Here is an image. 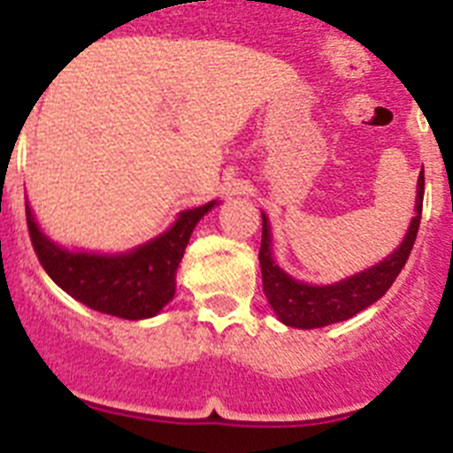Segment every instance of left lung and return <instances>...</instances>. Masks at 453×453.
Masks as SVG:
<instances>
[{
  "mask_svg": "<svg viewBox=\"0 0 453 453\" xmlns=\"http://www.w3.org/2000/svg\"><path fill=\"white\" fill-rule=\"evenodd\" d=\"M422 199L424 170L418 181V203H415L418 215L408 226V234L402 245H399V250H395V254L388 256L386 261L379 263V265L370 267L361 274H354L345 281L334 283V286H306V283L295 281L281 267L274 265L270 250V224L263 215V238L261 251H258L263 272V292H265L267 302L272 303L279 319L288 326H297V329H319V326H326V324L354 318L356 313H361L367 306H372L376 299H381L390 290L399 272L403 270L411 250H413L419 219H422Z\"/></svg>",
  "mask_w": 453,
  "mask_h": 453,
  "instance_id": "left-lung-1",
  "label": "left lung"
}]
</instances>
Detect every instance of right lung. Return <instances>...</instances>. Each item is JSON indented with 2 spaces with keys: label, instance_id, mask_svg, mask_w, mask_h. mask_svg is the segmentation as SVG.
Returning a JSON list of instances; mask_svg holds the SVG:
<instances>
[{
  "label": "right lung",
  "instance_id": "1",
  "mask_svg": "<svg viewBox=\"0 0 453 453\" xmlns=\"http://www.w3.org/2000/svg\"><path fill=\"white\" fill-rule=\"evenodd\" d=\"M215 202L183 211L170 231L131 254H74L56 247L38 229L27 206V226L40 265L67 295L92 311L122 319L154 318L174 297L177 267L199 219Z\"/></svg>",
  "mask_w": 453,
  "mask_h": 453
}]
</instances>
